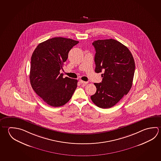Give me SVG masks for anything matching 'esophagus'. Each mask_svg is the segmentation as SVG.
Segmentation results:
<instances>
[{"label":"esophagus","mask_w":161,"mask_h":161,"mask_svg":"<svg viewBox=\"0 0 161 161\" xmlns=\"http://www.w3.org/2000/svg\"><path fill=\"white\" fill-rule=\"evenodd\" d=\"M80 82L81 83V84H87V82L86 81H82V80H79Z\"/></svg>","instance_id":"esophagus-1"}]
</instances>
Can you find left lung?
I'll return each mask as SVG.
<instances>
[{
  "label": "left lung",
  "instance_id": "8db88e82",
  "mask_svg": "<svg viewBox=\"0 0 161 161\" xmlns=\"http://www.w3.org/2000/svg\"><path fill=\"white\" fill-rule=\"evenodd\" d=\"M92 45L96 50L95 72L102 74L101 83H94L96 93L92 101L102 108L115 105L130 92L132 85L135 63L125 46L113 39L97 40Z\"/></svg>",
  "mask_w": 161,
  "mask_h": 161
}]
</instances>
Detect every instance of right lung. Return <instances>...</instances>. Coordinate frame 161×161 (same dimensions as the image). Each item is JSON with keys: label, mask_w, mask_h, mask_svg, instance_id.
Returning <instances> with one entry per match:
<instances>
[{"label": "right lung", "mask_w": 161, "mask_h": 161, "mask_svg": "<svg viewBox=\"0 0 161 161\" xmlns=\"http://www.w3.org/2000/svg\"><path fill=\"white\" fill-rule=\"evenodd\" d=\"M79 41L55 37L41 43L31 55L30 81L43 101L53 107L67 103L76 89L77 80L60 74L68 53Z\"/></svg>", "instance_id": "right-lung-1"}]
</instances>
